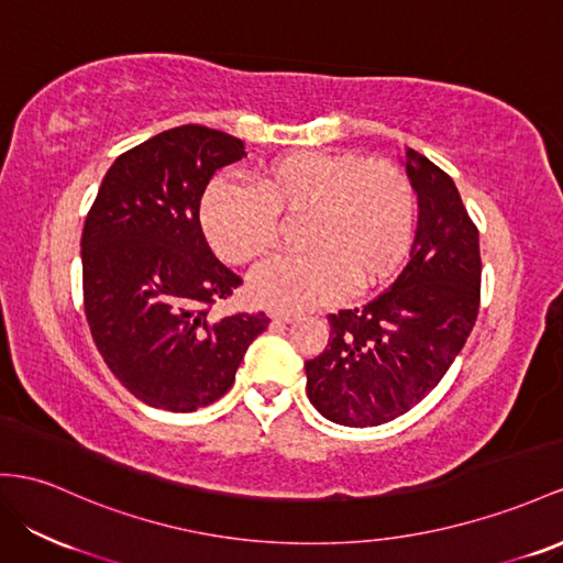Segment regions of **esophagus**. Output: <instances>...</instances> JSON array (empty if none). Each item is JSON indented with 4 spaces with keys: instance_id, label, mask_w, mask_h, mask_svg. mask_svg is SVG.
Instances as JSON below:
<instances>
[{
    "instance_id": "34e87169",
    "label": "esophagus",
    "mask_w": 563,
    "mask_h": 563,
    "mask_svg": "<svg viewBox=\"0 0 563 563\" xmlns=\"http://www.w3.org/2000/svg\"><path fill=\"white\" fill-rule=\"evenodd\" d=\"M271 321L273 323H292L297 321L295 313H271Z\"/></svg>"
}]
</instances>
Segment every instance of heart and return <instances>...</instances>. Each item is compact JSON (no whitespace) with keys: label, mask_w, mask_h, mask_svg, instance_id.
<instances>
[{"label":"heart","mask_w":563,"mask_h":563,"mask_svg":"<svg viewBox=\"0 0 563 563\" xmlns=\"http://www.w3.org/2000/svg\"><path fill=\"white\" fill-rule=\"evenodd\" d=\"M299 213L307 254L271 258L254 271L250 295L258 307L297 313L390 276L411 244L416 199L399 166L347 152L283 154L256 173L252 187L216 180L201 199V228L228 264L268 254L278 216Z\"/></svg>","instance_id":"heart-1"}]
</instances>
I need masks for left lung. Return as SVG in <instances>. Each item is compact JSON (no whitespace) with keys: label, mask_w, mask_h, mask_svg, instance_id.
I'll return each instance as SVG.
<instances>
[{"label":"left lung","mask_w":563,"mask_h":563,"mask_svg":"<svg viewBox=\"0 0 563 563\" xmlns=\"http://www.w3.org/2000/svg\"><path fill=\"white\" fill-rule=\"evenodd\" d=\"M419 197L409 264L358 309L328 316V347L305 364L307 395L328 421H395L435 387L471 335L481 301L478 230L454 180L407 147Z\"/></svg>","instance_id":"8db88e82"}]
</instances>
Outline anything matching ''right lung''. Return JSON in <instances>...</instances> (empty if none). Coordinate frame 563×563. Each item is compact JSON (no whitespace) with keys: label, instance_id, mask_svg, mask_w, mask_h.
Wrapping results in <instances>:
<instances>
[{"label":"right lung","instance_id":"1","mask_svg":"<svg viewBox=\"0 0 563 563\" xmlns=\"http://www.w3.org/2000/svg\"><path fill=\"white\" fill-rule=\"evenodd\" d=\"M242 140L180 125L121 154L85 219V316L99 354L128 393L166 411L221 399L268 316L216 319L211 305L242 278L213 256L199 201L219 168L240 162Z\"/></svg>","mask_w":563,"mask_h":563}]
</instances>
